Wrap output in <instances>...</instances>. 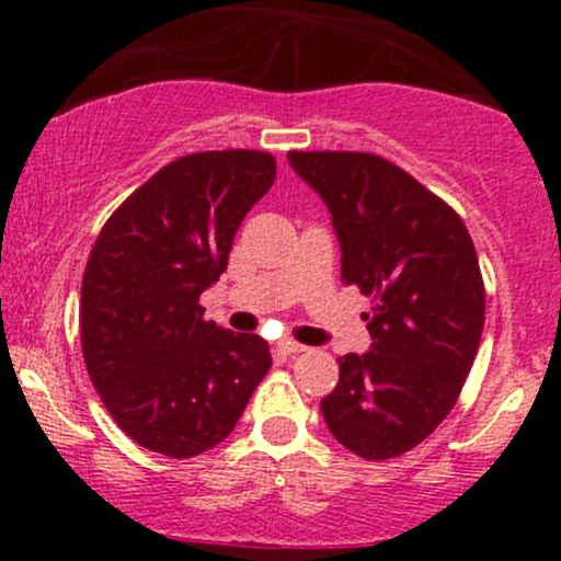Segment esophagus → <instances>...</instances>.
<instances>
[{
  "label": "esophagus",
  "instance_id": "obj_1",
  "mask_svg": "<svg viewBox=\"0 0 561 561\" xmlns=\"http://www.w3.org/2000/svg\"><path fill=\"white\" fill-rule=\"evenodd\" d=\"M276 351L285 353V356H293V353H302V351H308V347L287 337V340H279V343H276Z\"/></svg>",
  "mask_w": 561,
  "mask_h": 561
}]
</instances>
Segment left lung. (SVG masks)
I'll return each instance as SVG.
<instances>
[{"label":"left lung","mask_w":561,"mask_h":561,"mask_svg":"<svg viewBox=\"0 0 561 561\" xmlns=\"http://www.w3.org/2000/svg\"><path fill=\"white\" fill-rule=\"evenodd\" d=\"M319 192L343 248V282L371 298V351L337 358L327 427L369 461L396 459L448 416L485 324L472 237L454 208L375 152H287Z\"/></svg>","instance_id":"obj_1"}]
</instances>
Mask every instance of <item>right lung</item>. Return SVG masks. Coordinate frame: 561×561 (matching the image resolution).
I'll list each match as a JSON object with an SVG mask.
<instances>
[{"label": "right lung", "instance_id": "1", "mask_svg": "<svg viewBox=\"0 0 561 561\" xmlns=\"http://www.w3.org/2000/svg\"><path fill=\"white\" fill-rule=\"evenodd\" d=\"M274 156L208 150L171 160L115 208L81 282L89 379L124 433L190 459L234 430L272 369L268 343L205 321L242 218L272 190Z\"/></svg>", "mask_w": 561, "mask_h": 561}]
</instances>
